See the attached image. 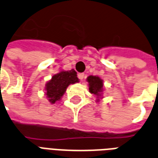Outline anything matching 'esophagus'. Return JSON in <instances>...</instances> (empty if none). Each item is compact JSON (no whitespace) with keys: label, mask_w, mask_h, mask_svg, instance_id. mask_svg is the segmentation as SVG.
I'll return each mask as SVG.
<instances>
[{"label":"esophagus","mask_w":158,"mask_h":158,"mask_svg":"<svg viewBox=\"0 0 158 158\" xmlns=\"http://www.w3.org/2000/svg\"><path fill=\"white\" fill-rule=\"evenodd\" d=\"M78 78H79L80 80H82V79H84V73H79V74H78Z\"/></svg>","instance_id":"1"}]
</instances>
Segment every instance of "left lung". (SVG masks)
<instances>
[{"label": "left lung", "instance_id": "8db88e82", "mask_svg": "<svg viewBox=\"0 0 158 158\" xmlns=\"http://www.w3.org/2000/svg\"><path fill=\"white\" fill-rule=\"evenodd\" d=\"M86 80L89 84V93L95 96L96 102H99L101 98H103V80L96 75H89Z\"/></svg>", "mask_w": 158, "mask_h": 158}]
</instances>
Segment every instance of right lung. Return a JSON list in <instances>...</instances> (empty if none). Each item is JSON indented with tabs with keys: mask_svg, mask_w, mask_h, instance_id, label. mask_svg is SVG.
I'll use <instances>...</instances> for the list:
<instances>
[{
	"mask_svg": "<svg viewBox=\"0 0 158 158\" xmlns=\"http://www.w3.org/2000/svg\"><path fill=\"white\" fill-rule=\"evenodd\" d=\"M79 82V79L74 69H61L59 73L54 74L51 79L45 84L44 94L46 95V98L51 104H55L61 100L69 85Z\"/></svg>",
	"mask_w": 158,
	"mask_h": 158,
	"instance_id": "obj_1",
	"label": "right lung"
}]
</instances>
